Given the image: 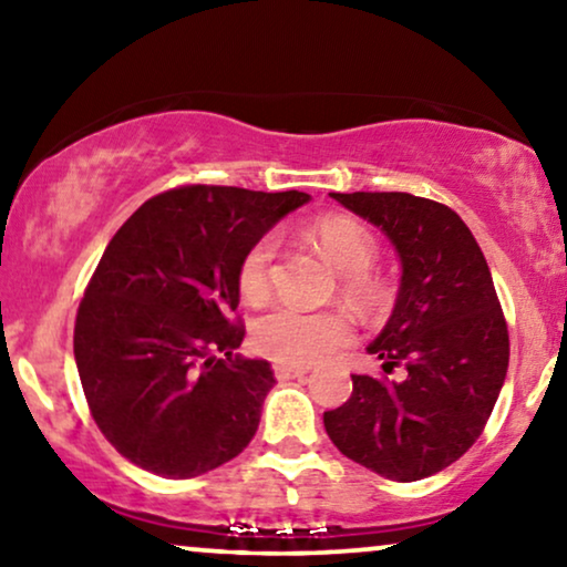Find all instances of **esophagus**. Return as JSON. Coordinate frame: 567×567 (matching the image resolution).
I'll list each match as a JSON object with an SVG mask.
<instances>
[{"mask_svg":"<svg viewBox=\"0 0 567 567\" xmlns=\"http://www.w3.org/2000/svg\"><path fill=\"white\" fill-rule=\"evenodd\" d=\"M274 374H276L278 382H286V379H301V377H307L309 371L301 369V367H286V363H276Z\"/></svg>","mask_w":567,"mask_h":567,"instance_id":"obj_1","label":"esophagus"}]
</instances>
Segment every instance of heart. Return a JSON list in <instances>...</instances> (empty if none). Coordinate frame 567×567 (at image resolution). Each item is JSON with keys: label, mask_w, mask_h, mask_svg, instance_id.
<instances>
[{"label": "heart", "mask_w": 567, "mask_h": 567, "mask_svg": "<svg viewBox=\"0 0 567 567\" xmlns=\"http://www.w3.org/2000/svg\"><path fill=\"white\" fill-rule=\"evenodd\" d=\"M309 237L324 260L346 276L343 291L353 301L367 305L377 297L367 270L377 258V239L361 221L351 216H324L315 221ZM276 243L262 237L245 252L239 262V291L258 301L270 289ZM351 340V324L338 312H307V309L278 305L252 324V343L270 361L286 367H315L328 361Z\"/></svg>", "instance_id": "b5f03b06"}]
</instances>
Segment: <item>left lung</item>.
Wrapping results in <instances>:
<instances>
[{
  "mask_svg": "<svg viewBox=\"0 0 567 567\" xmlns=\"http://www.w3.org/2000/svg\"><path fill=\"white\" fill-rule=\"evenodd\" d=\"M382 231L400 289L367 353L400 382L353 374L346 405L324 413L332 444L386 480L415 483L460 460L483 433L508 369V330L491 268L452 208L410 193H330Z\"/></svg>",
  "mask_w": 567,
  "mask_h": 567,
  "instance_id": "obj_1",
  "label": "left lung"
}]
</instances>
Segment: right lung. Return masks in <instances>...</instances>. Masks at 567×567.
<instances>
[{
    "mask_svg": "<svg viewBox=\"0 0 567 567\" xmlns=\"http://www.w3.org/2000/svg\"><path fill=\"white\" fill-rule=\"evenodd\" d=\"M309 200L188 185L115 231L76 312L74 361L97 429L136 467L198 477L252 441L276 379L266 359L235 355L239 262Z\"/></svg>",
    "mask_w": 567,
    "mask_h": 567,
    "instance_id": "right-lung-1",
    "label": "right lung"
}]
</instances>
